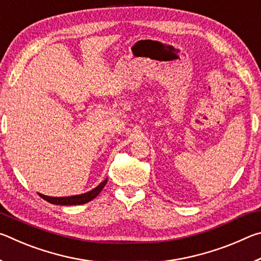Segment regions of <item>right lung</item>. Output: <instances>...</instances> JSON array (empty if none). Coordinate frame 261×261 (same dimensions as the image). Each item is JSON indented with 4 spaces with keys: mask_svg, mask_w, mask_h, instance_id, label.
Listing matches in <instances>:
<instances>
[{
    "mask_svg": "<svg viewBox=\"0 0 261 261\" xmlns=\"http://www.w3.org/2000/svg\"><path fill=\"white\" fill-rule=\"evenodd\" d=\"M108 178H106L103 182H101L98 187L92 189L91 191H87L85 193H82V194H76V196H69V197H48L45 196V194H41L39 193V196H40L42 199L47 200L48 202H50V204H54V205H83V204H86V202L93 200L94 198L98 196V194L102 191V189L105 188L106 183H107Z\"/></svg>",
    "mask_w": 261,
    "mask_h": 261,
    "instance_id": "1",
    "label": "right lung"
}]
</instances>
